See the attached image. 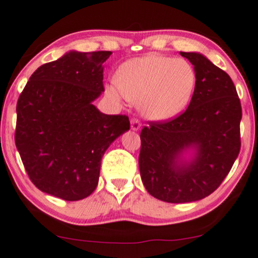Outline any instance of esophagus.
I'll use <instances>...</instances> for the list:
<instances>
[{
  "label": "esophagus",
  "instance_id": "obj_1",
  "mask_svg": "<svg viewBox=\"0 0 258 258\" xmlns=\"http://www.w3.org/2000/svg\"><path fill=\"white\" fill-rule=\"evenodd\" d=\"M131 128L133 131H139L140 128H142V123L137 118H132L131 119Z\"/></svg>",
  "mask_w": 258,
  "mask_h": 258
}]
</instances>
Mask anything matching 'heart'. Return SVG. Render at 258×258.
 <instances>
[{"mask_svg":"<svg viewBox=\"0 0 258 258\" xmlns=\"http://www.w3.org/2000/svg\"><path fill=\"white\" fill-rule=\"evenodd\" d=\"M197 81V71L187 60L148 54L123 63L106 93L115 101L126 99L138 103L143 115L161 121L184 110Z\"/></svg>","mask_w":258,"mask_h":258,"instance_id":"heart-1","label":"heart"}]
</instances>
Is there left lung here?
<instances>
[{"label": "left lung", "instance_id": "left-lung-1", "mask_svg": "<svg viewBox=\"0 0 258 258\" xmlns=\"http://www.w3.org/2000/svg\"><path fill=\"white\" fill-rule=\"evenodd\" d=\"M194 65L197 87L188 108L174 119L150 121L140 132L139 170L158 200L183 204L213 193L240 150L242 106L231 77L197 52H181ZM193 147L191 161L181 159Z\"/></svg>", "mask_w": 258, "mask_h": 258}]
</instances>
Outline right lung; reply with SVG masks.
Listing matches in <instances>:
<instances>
[{
  "label": "right lung",
  "instance_id": "add662e5",
  "mask_svg": "<svg viewBox=\"0 0 258 258\" xmlns=\"http://www.w3.org/2000/svg\"><path fill=\"white\" fill-rule=\"evenodd\" d=\"M112 52L70 51L34 71L16 105L15 145L33 184L77 201L95 190L101 159L130 130L127 115L101 113L93 101L103 88Z\"/></svg>",
  "mask_w": 258,
  "mask_h": 258
}]
</instances>
